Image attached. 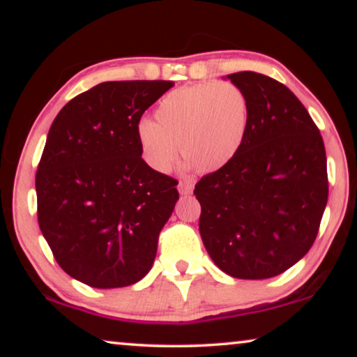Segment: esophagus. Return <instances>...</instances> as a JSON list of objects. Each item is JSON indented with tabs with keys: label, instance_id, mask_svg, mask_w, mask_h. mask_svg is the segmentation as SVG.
I'll use <instances>...</instances> for the list:
<instances>
[{
	"label": "esophagus",
	"instance_id": "34e87169",
	"mask_svg": "<svg viewBox=\"0 0 357 357\" xmlns=\"http://www.w3.org/2000/svg\"><path fill=\"white\" fill-rule=\"evenodd\" d=\"M178 190H179V193H183V195H190L193 190V184L192 183H179Z\"/></svg>",
	"mask_w": 357,
	"mask_h": 357
}]
</instances>
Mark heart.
I'll return each instance as SVG.
<instances>
[{"label": "heart", "instance_id": "obj_1", "mask_svg": "<svg viewBox=\"0 0 357 357\" xmlns=\"http://www.w3.org/2000/svg\"><path fill=\"white\" fill-rule=\"evenodd\" d=\"M250 100L231 82H208L174 89L160 99L154 121L137 126L143 160L157 173H168L181 153L185 167L217 172L227 167L250 128Z\"/></svg>", "mask_w": 357, "mask_h": 357}]
</instances>
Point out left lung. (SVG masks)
<instances>
[{
  "mask_svg": "<svg viewBox=\"0 0 357 357\" xmlns=\"http://www.w3.org/2000/svg\"><path fill=\"white\" fill-rule=\"evenodd\" d=\"M250 100L244 146L195 185L209 257L236 279L279 275L315 243L328 203L323 137L301 100L257 72L227 75Z\"/></svg>",
  "mask_w": 357,
  "mask_h": 357,
  "instance_id": "8db88e82",
  "label": "left lung"
}]
</instances>
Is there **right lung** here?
<instances>
[{
  "label": "right lung",
  "instance_id": "1",
  "mask_svg": "<svg viewBox=\"0 0 357 357\" xmlns=\"http://www.w3.org/2000/svg\"><path fill=\"white\" fill-rule=\"evenodd\" d=\"M104 82L69 100L48 130L36 173L38 222L64 273L93 288H121L153 268L178 181L142 159L137 126L173 86Z\"/></svg>",
  "mask_w": 357,
  "mask_h": 357
}]
</instances>
